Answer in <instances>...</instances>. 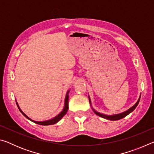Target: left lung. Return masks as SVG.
I'll return each mask as SVG.
<instances>
[{
	"mask_svg": "<svg viewBox=\"0 0 154 154\" xmlns=\"http://www.w3.org/2000/svg\"><path fill=\"white\" fill-rule=\"evenodd\" d=\"M88 98H89V100H90V106L91 107H92L93 111L94 112V113L96 115H97V116L101 117V118H105L106 119H109V120H112V121H114V120H119V119H122L123 118H125L126 116L130 114L131 112L133 111L135 108L137 107L138 104L139 103V100H140V95L139 96V99H138L137 102L134 104V105L132 106V107H130L129 109H128L127 111H124V112H122L121 113H118V114H114V115H105V114H103V113H99L97 111H96L92 107V103H91V100H90V96H88Z\"/></svg>",
	"mask_w": 154,
	"mask_h": 154,
	"instance_id": "obj_1",
	"label": "left lung"
}]
</instances>
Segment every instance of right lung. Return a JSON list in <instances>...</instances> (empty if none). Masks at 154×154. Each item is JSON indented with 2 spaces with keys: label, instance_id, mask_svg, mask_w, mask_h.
Listing matches in <instances>:
<instances>
[{
  "label": "right lung",
  "instance_id": "right-lung-1",
  "mask_svg": "<svg viewBox=\"0 0 154 154\" xmlns=\"http://www.w3.org/2000/svg\"><path fill=\"white\" fill-rule=\"evenodd\" d=\"M69 91L70 90H69L67 91L66 92V96H65V100H64V108L63 109H62V111L60 113L58 116H56V117H54V118H51L50 119H48V120H45V121H35L33 120V119H30L29 117H28V116H26L24 112H23L22 111V109H20V106L18 105V103L17 102L16 100V104H17V106L18 109H19L20 111L22 113L23 115H24V117H26L28 119H29V120H30L31 122H34V123L35 124H39V125H43V126H48V125H52V124H56L57 122H58L60 119L63 118V116H64L65 114L66 113V112L68 111V109H69Z\"/></svg>",
  "mask_w": 154,
  "mask_h": 154
}]
</instances>
